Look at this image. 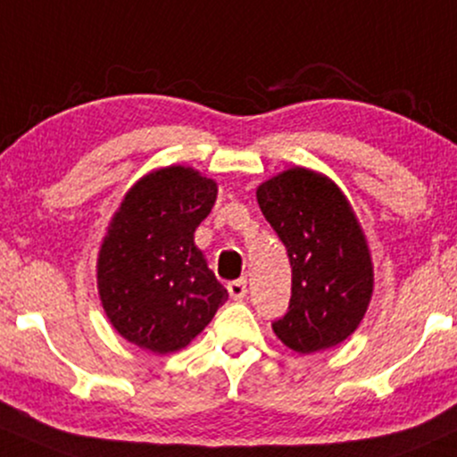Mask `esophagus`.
Segmentation results:
<instances>
[{
	"mask_svg": "<svg viewBox=\"0 0 457 457\" xmlns=\"http://www.w3.org/2000/svg\"><path fill=\"white\" fill-rule=\"evenodd\" d=\"M228 291L229 295H232L234 300H243L246 295V281L245 278H238V281H232L228 285Z\"/></svg>",
	"mask_w": 457,
	"mask_h": 457,
	"instance_id": "34e87169",
	"label": "esophagus"
}]
</instances>
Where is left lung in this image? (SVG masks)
Segmentation results:
<instances>
[{
	"mask_svg": "<svg viewBox=\"0 0 457 457\" xmlns=\"http://www.w3.org/2000/svg\"><path fill=\"white\" fill-rule=\"evenodd\" d=\"M255 194L291 263L289 311L272 323L274 334L304 355L337 347L361 323L375 289L353 206L329 176L300 166L263 180Z\"/></svg>",
	"mask_w": 457,
	"mask_h": 457,
	"instance_id": "8db88e82",
	"label": "left lung"
}]
</instances>
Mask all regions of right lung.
<instances>
[{"instance_id": "add662e5", "label": "right lung", "mask_w": 457, "mask_h": 457, "mask_svg": "<svg viewBox=\"0 0 457 457\" xmlns=\"http://www.w3.org/2000/svg\"><path fill=\"white\" fill-rule=\"evenodd\" d=\"M217 183L189 166L151 170L129 187L97 253V294L112 328L136 347H187L228 300L194 234Z\"/></svg>"}]
</instances>
